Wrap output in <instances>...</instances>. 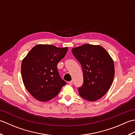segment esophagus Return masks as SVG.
I'll use <instances>...</instances> for the list:
<instances>
[{
	"mask_svg": "<svg viewBox=\"0 0 135 135\" xmlns=\"http://www.w3.org/2000/svg\"><path fill=\"white\" fill-rule=\"evenodd\" d=\"M68 84H69L70 85H73V81H70L69 82H68Z\"/></svg>",
	"mask_w": 135,
	"mask_h": 135,
	"instance_id": "obj_1",
	"label": "esophagus"
}]
</instances>
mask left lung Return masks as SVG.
<instances>
[{
	"mask_svg": "<svg viewBox=\"0 0 135 135\" xmlns=\"http://www.w3.org/2000/svg\"><path fill=\"white\" fill-rule=\"evenodd\" d=\"M72 52L83 70L84 83L78 88L79 95L90 102L102 98L113 84L115 75L113 60L99 45L84 44L73 48Z\"/></svg>",
	"mask_w": 135,
	"mask_h": 135,
	"instance_id": "obj_1",
	"label": "left lung"
}]
</instances>
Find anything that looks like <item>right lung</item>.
Segmentation results:
<instances>
[{"label":"right lung","mask_w":135,"mask_h":135,"mask_svg":"<svg viewBox=\"0 0 135 135\" xmlns=\"http://www.w3.org/2000/svg\"><path fill=\"white\" fill-rule=\"evenodd\" d=\"M67 50V47L37 45L22 60L21 69L23 83L31 95L39 101L53 99L66 84L60 77L57 66Z\"/></svg>","instance_id":"add662e5"}]
</instances>
